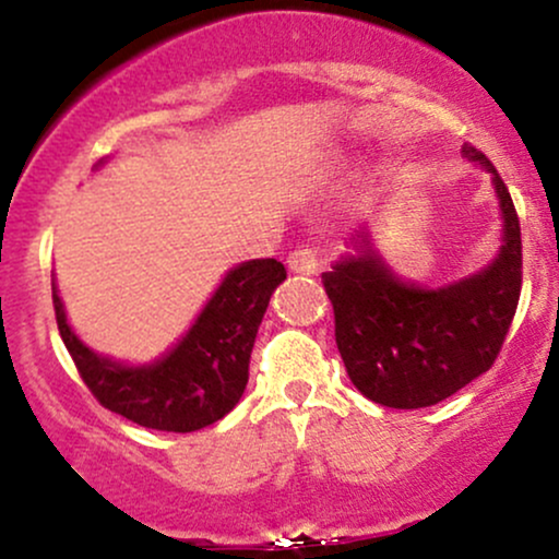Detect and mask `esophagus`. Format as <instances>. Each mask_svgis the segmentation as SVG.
I'll return each mask as SVG.
<instances>
[{"mask_svg":"<svg viewBox=\"0 0 559 559\" xmlns=\"http://www.w3.org/2000/svg\"><path fill=\"white\" fill-rule=\"evenodd\" d=\"M286 265H288V271L297 273V275H316L318 273L316 252L307 247L294 249V252L286 258Z\"/></svg>","mask_w":559,"mask_h":559,"instance_id":"1","label":"esophagus"}]
</instances>
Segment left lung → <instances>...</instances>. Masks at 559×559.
Wrapping results in <instances>:
<instances>
[{
	"instance_id": "1",
	"label": "left lung",
	"mask_w": 559,
	"mask_h": 559,
	"mask_svg": "<svg viewBox=\"0 0 559 559\" xmlns=\"http://www.w3.org/2000/svg\"><path fill=\"white\" fill-rule=\"evenodd\" d=\"M463 157L491 176L502 243L489 265L423 286L402 278L360 223L333 260L323 286L336 316V344L352 383L370 402L394 409L439 404L491 368L521 299V223L510 191L476 146Z\"/></svg>"
}]
</instances>
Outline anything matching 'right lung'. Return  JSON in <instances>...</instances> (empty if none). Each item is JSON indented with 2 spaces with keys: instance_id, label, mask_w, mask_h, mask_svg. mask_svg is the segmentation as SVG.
<instances>
[{
  "instance_id": "1",
  "label": "right lung",
  "mask_w": 559,
  "mask_h": 559,
  "mask_svg": "<svg viewBox=\"0 0 559 559\" xmlns=\"http://www.w3.org/2000/svg\"><path fill=\"white\" fill-rule=\"evenodd\" d=\"M102 165L105 159L94 170ZM284 281L286 267L273 258L228 267L189 331L150 362L115 360L83 342L68 323L55 278L52 299L62 342L96 400L144 428L191 433L226 418L239 404L254 336Z\"/></svg>"
}]
</instances>
